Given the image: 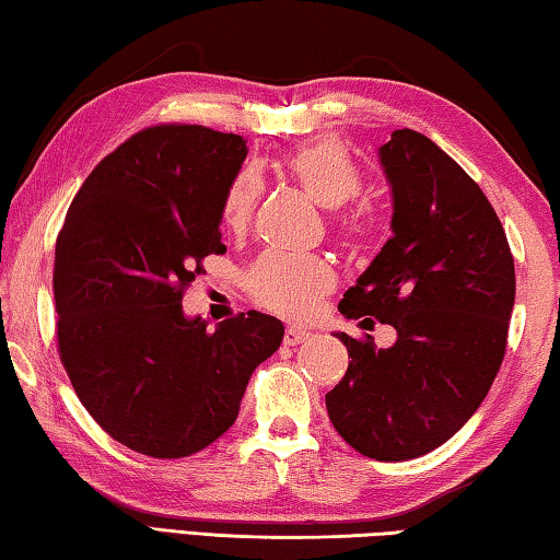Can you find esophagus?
<instances>
[{"mask_svg": "<svg viewBox=\"0 0 560 560\" xmlns=\"http://www.w3.org/2000/svg\"><path fill=\"white\" fill-rule=\"evenodd\" d=\"M307 339H310V331H305V329H300V327H288L285 329V345L288 347H298Z\"/></svg>", "mask_w": 560, "mask_h": 560, "instance_id": "esophagus-1", "label": "esophagus"}]
</instances>
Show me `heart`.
<instances>
[{
	"label": "heart",
	"mask_w": 560,
	"mask_h": 560,
	"mask_svg": "<svg viewBox=\"0 0 560 560\" xmlns=\"http://www.w3.org/2000/svg\"><path fill=\"white\" fill-rule=\"evenodd\" d=\"M292 179L322 209L337 211L357 199L361 179L357 166L337 142H315L292 150L282 160ZM262 184L258 172L243 170L231 182L223 199V223L231 231H243L250 223L260 201ZM248 290L262 307L282 317H310L319 300L335 288V270L315 255L262 253L248 270Z\"/></svg>",
	"instance_id": "obj_1"
}]
</instances>
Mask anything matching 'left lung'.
Instances as JSON below:
<instances>
[{"label": "left lung", "mask_w": 560, "mask_h": 560, "mask_svg": "<svg viewBox=\"0 0 560 560\" xmlns=\"http://www.w3.org/2000/svg\"><path fill=\"white\" fill-rule=\"evenodd\" d=\"M378 162L394 235L339 312L374 317L398 337L376 349L337 331L351 361L327 410L361 455L404 463L447 443L482 406L504 359L516 278L499 215L453 156L396 130Z\"/></svg>", "instance_id": "left-lung-1"}]
</instances>
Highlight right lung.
I'll return each mask as SVG.
<instances>
[{"mask_svg":"<svg viewBox=\"0 0 560 560\" xmlns=\"http://www.w3.org/2000/svg\"><path fill=\"white\" fill-rule=\"evenodd\" d=\"M248 147L201 125H156L95 166L56 241L58 351L107 435L150 457H186L238 418L255 366L285 327L250 310L206 331L184 288L221 243L223 199Z\"/></svg>","mask_w":560,"mask_h":560,"instance_id":"right-lung-1","label":"right lung"}]
</instances>
